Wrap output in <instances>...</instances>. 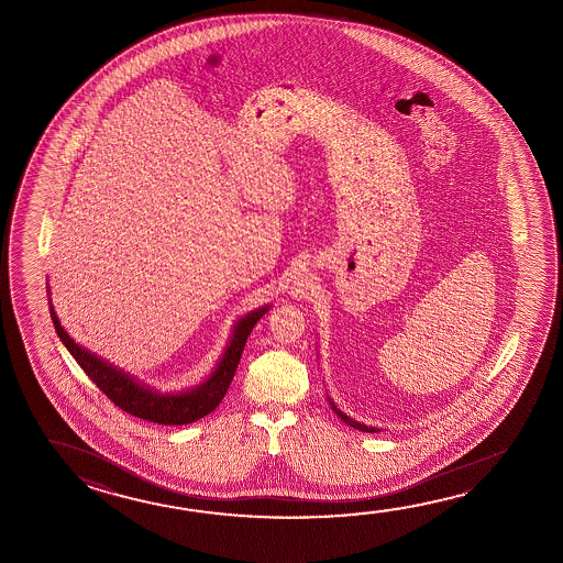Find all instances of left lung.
<instances>
[{
	"label": "left lung",
	"mask_w": 563,
	"mask_h": 563,
	"mask_svg": "<svg viewBox=\"0 0 563 563\" xmlns=\"http://www.w3.org/2000/svg\"><path fill=\"white\" fill-rule=\"evenodd\" d=\"M328 401H330V407L334 409V413L338 415V417H340V419H342V421H344L345 424L354 427V429H357V431H364V433H375V431H379L377 427H367V424L357 423V421H355V419H352V417H347V415L342 413V411H340V409L335 407L334 401H332L330 397H328Z\"/></svg>",
	"instance_id": "obj_1"
}]
</instances>
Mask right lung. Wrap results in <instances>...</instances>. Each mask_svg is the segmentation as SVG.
I'll use <instances>...</instances> for the list:
<instances>
[{"label": "right lung", "mask_w": 563, "mask_h": 563, "mask_svg": "<svg viewBox=\"0 0 563 563\" xmlns=\"http://www.w3.org/2000/svg\"><path fill=\"white\" fill-rule=\"evenodd\" d=\"M49 292V286H47V295ZM268 308H271L268 305L261 306L257 310H251L243 318H239L233 325L225 352L206 382L179 394H162L158 389L142 384L134 375L126 374L124 369L109 364L100 355L77 344L60 325L49 298L51 320L57 330V335L69 350L70 355L77 360V364L82 367V372L89 375L100 391L107 395L112 404L119 405L122 411L159 424L194 423L211 413L221 404V399L228 394L233 375L238 372L239 360L243 354V347L247 344L249 334L265 312H268Z\"/></svg>", "instance_id": "1"}]
</instances>
